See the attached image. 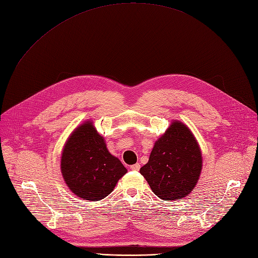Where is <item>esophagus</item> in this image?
I'll use <instances>...</instances> for the list:
<instances>
[{"label":"esophagus","mask_w":258,"mask_h":258,"mask_svg":"<svg viewBox=\"0 0 258 258\" xmlns=\"http://www.w3.org/2000/svg\"><path fill=\"white\" fill-rule=\"evenodd\" d=\"M131 170H133V171H139L140 170V164L136 163V164L131 165Z\"/></svg>","instance_id":"1"}]
</instances>
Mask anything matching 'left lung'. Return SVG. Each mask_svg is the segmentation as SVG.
I'll return each mask as SVG.
<instances>
[{
	"label": "left lung",
	"mask_w": 258,
	"mask_h": 258,
	"mask_svg": "<svg viewBox=\"0 0 258 258\" xmlns=\"http://www.w3.org/2000/svg\"><path fill=\"white\" fill-rule=\"evenodd\" d=\"M203 157L192 132L174 121L154 144L149 162L140 169L152 191L163 200L181 199L196 185Z\"/></svg>",
	"instance_id": "1"
}]
</instances>
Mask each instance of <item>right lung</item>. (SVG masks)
<instances>
[{
  "label": "right lung",
  "mask_w": 258,
  "mask_h": 258,
  "mask_svg": "<svg viewBox=\"0 0 258 258\" xmlns=\"http://www.w3.org/2000/svg\"><path fill=\"white\" fill-rule=\"evenodd\" d=\"M64 180L77 196L101 200L113 192L127 170L115 156L92 122L78 127L67 140L61 158Z\"/></svg>",
  "instance_id": "1"
}]
</instances>
